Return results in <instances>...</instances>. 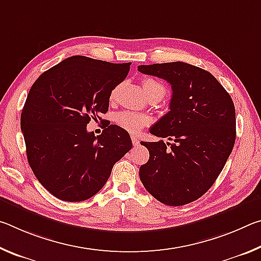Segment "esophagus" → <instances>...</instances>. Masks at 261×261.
<instances>
[{"label": "esophagus", "mask_w": 261, "mask_h": 261, "mask_svg": "<svg viewBox=\"0 0 261 261\" xmlns=\"http://www.w3.org/2000/svg\"><path fill=\"white\" fill-rule=\"evenodd\" d=\"M131 140H132V144H134L135 146H138V145H139V139L137 138L136 136H132L131 137Z\"/></svg>", "instance_id": "esophagus-1"}]
</instances>
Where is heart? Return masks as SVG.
Wrapping results in <instances>:
<instances>
[{"mask_svg": "<svg viewBox=\"0 0 261 261\" xmlns=\"http://www.w3.org/2000/svg\"><path fill=\"white\" fill-rule=\"evenodd\" d=\"M141 86L145 94L147 95V98H152V96H160L162 99L166 94V87L162 85L160 82L155 81L153 78H145L141 82ZM116 95V91H113L110 93V99H114ZM115 122L118 126H121L122 129L131 132V134H137L139 132L144 126H146L149 122V118L146 115L131 112V110H123L116 114L115 116Z\"/></svg>", "mask_w": 261, "mask_h": 261, "instance_id": "heart-1", "label": "heart"}]
</instances>
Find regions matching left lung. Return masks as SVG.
Returning a JSON list of instances; mask_svg holds the SVG:
<instances>
[{
	"mask_svg": "<svg viewBox=\"0 0 261 261\" xmlns=\"http://www.w3.org/2000/svg\"><path fill=\"white\" fill-rule=\"evenodd\" d=\"M138 70L171 85L170 110L149 132L174 140L141 143L149 159L139 168L140 180L162 204L187 205L208 191L230 155L236 139L235 106L213 74L201 68L170 62L139 65Z\"/></svg>",
	"mask_w": 261,
	"mask_h": 261,
	"instance_id": "8db88e82",
	"label": "left lung"
}]
</instances>
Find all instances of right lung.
I'll return each mask as SVG.
<instances>
[{
  "instance_id": "right-lung-1",
  "label": "right lung",
  "mask_w": 261,
  "mask_h": 261,
  "mask_svg": "<svg viewBox=\"0 0 261 261\" xmlns=\"http://www.w3.org/2000/svg\"><path fill=\"white\" fill-rule=\"evenodd\" d=\"M130 64L71 56L31 87L20 116L26 155L35 177L59 199L93 197L131 149L130 135L118 125L100 136L86 129L108 112L110 93L126 78Z\"/></svg>"
}]
</instances>
